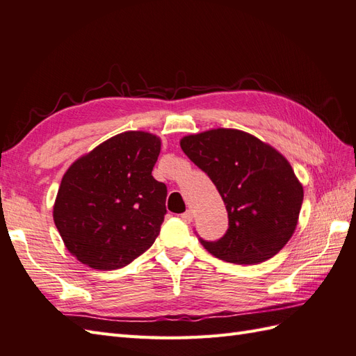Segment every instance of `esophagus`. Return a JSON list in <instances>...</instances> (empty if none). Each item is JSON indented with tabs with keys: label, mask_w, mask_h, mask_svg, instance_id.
Wrapping results in <instances>:
<instances>
[{
	"label": "esophagus",
	"mask_w": 356,
	"mask_h": 356,
	"mask_svg": "<svg viewBox=\"0 0 356 356\" xmlns=\"http://www.w3.org/2000/svg\"><path fill=\"white\" fill-rule=\"evenodd\" d=\"M181 221H185L186 224H191V222H193V218H194V215H193V212H191V211H186L185 213H181Z\"/></svg>",
	"instance_id": "esophagus-1"
}]
</instances>
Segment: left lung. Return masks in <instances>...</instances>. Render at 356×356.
Masks as SVG:
<instances>
[{"label":"left lung","mask_w":356,"mask_h":356,"mask_svg":"<svg viewBox=\"0 0 356 356\" xmlns=\"http://www.w3.org/2000/svg\"><path fill=\"white\" fill-rule=\"evenodd\" d=\"M180 147L211 177L229 213L222 238L202 241L212 256L256 265L284 248L296 230L304 188L277 149L227 127L186 135Z\"/></svg>","instance_id":"8db88e82"}]
</instances>
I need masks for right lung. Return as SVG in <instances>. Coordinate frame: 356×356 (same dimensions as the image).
I'll return each instance as SVG.
<instances>
[{
  "label": "right lung",
  "instance_id": "1",
  "mask_svg": "<svg viewBox=\"0 0 356 356\" xmlns=\"http://www.w3.org/2000/svg\"><path fill=\"white\" fill-rule=\"evenodd\" d=\"M159 152V136L127 131L67 168L52 216L67 251L83 265L123 268L156 241L167 213V186L152 176Z\"/></svg>",
  "mask_w": 356,
  "mask_h": 356
}]
</instances>
